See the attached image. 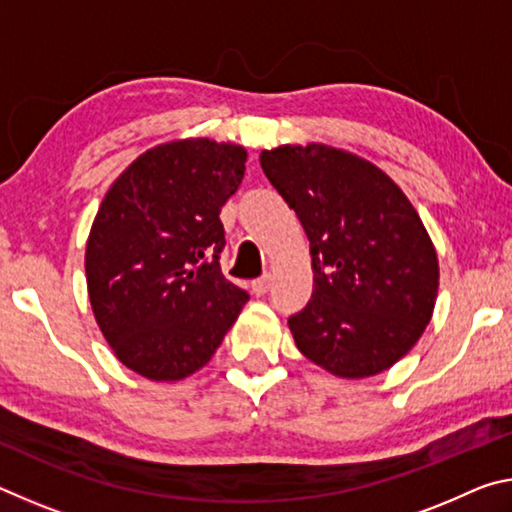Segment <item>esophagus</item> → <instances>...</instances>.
I'll use <instances>...</instances> for the list:
<instances>
[{
	"label": "esophagus",
	"instance_id": "1",
	"mask_svg": "<svg viewBox=\"0 0 512 512\" xmlns=\"http://www.w3.org/2000/svg\"><path fill=\"white\" fill-rule=\"evenodd\" d=\"M271 282H273V275L266 273L264 277H259V280L253 282V293L255 296H264V293L271 289Z\"/></svg>",
	"mask_w": 512,
	"mask_h": 512
}]
</instances>
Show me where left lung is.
<instances>
[{"instance_id":"8db88e82","label":"left lung","mask_w":512,"mask_h":512,"mask_svg":"<svg viewBox=\"0 0 512 512\" xmlns=\"http://www.w3.org/2000/svg\"><path fill=\"white\" fill-rule=\"evenodd\" d=\"M309 239L314 293L289 318L296 348L341 379L395 366L427 329L438 255L409 198L377 164L320 142L259 155Z\"/></svg>"}]
</instances>
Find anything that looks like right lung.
I'll return each mask as SVG.
<instances>
[{"label":"right lung","mask_w":512,"mask_h":512,"mask_svg":"<svg viewBox=\"0 0 512 512\" xmlns=\"http://www.w3.org/2000/svg\"><path fill=\"white\" fill-rule=\"evenodd\" d=\"M248 151L187 137L153 146L103 196L85 244L94 320L115 357L151 381L201 370L248 293L221 273V207Z\"/></svg>","instance_id":"add662e5"}]
</instances>
